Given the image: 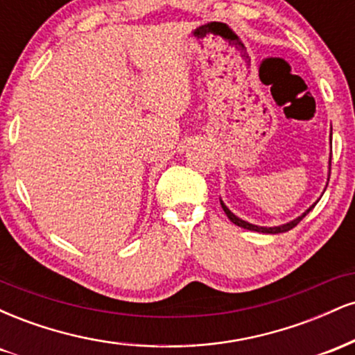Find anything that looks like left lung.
Masks as SVG:
<instances>
[{"instance_id":"1","label":"left lung","mask_w":355,"mask_h":355,"mask_svg":"<svg viewBox=\"0 0 355 355\" xmlns=\"http://www.w3.org/2000/svg\"><path fill=\"white\" fill-rule=\"evenodd\" d=\"M313 205H315V203H313ZM313 205H312V207H313ZM312 207H311V209H309L307 211H305V214L300 215L299 218L292 220V222L285 223V225H280V227H257V225H252V223L245 222V220H242V218L235 217V215L232 214V211H230L229 209H227V207L223 205V203H222V209H223V211H225V214H227V217L230 218V222H234L235 225L242 227V229H247V230H254V232H262V234H282V232H288V230H291V229H294V227L297 225V223H299L300 220H302V218L305 217V215H307L309 211L312 210Z\"/></svg>"}]
</instances>
